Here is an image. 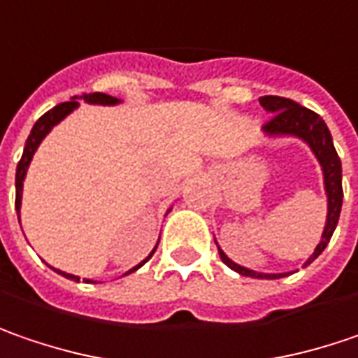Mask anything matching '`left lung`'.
I'll return each instance as SVG.
<instances>
[{
  "mask_svg": "<svg viewBox=\"0 0 358 358\" xmlns=\"http://www.w3.org/2000/svg\"><path fill=\"white\" fill-rule=\"evenodd\" d=\"M259 104L272 113V118L264 124V133L270 136L276 134H294L298 138H302L304 143H308V147L313 149L316 155L322 173H324V189H327V197H329V213H327V225L322 231V240L316 245L314 254L308 258L306 266L313 264L314 259L318 258L324 248L329 245L334 227L338 224L341 217V207H343V169H341V159L336 155V149L332 145V136L327 122L318 117L314 110H308L306 106H300L298 102L290 99H282V96H262ZM220 258L227 268H231L234 272H238L241 276L250 278H262V280H276V278H284L288 274H262V272H254L248 270L240 264L231 262L222 252V248L217 245Z\"/></svg>",
  "mask_w": 358,
  "mask_h": 358,
  "instance_id": "obj_1",
  "label": "left lung"
}]
</instances>
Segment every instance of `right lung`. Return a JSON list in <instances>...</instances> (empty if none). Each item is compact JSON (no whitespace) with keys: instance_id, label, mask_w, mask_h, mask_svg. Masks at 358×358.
<instances>
[{"instance_id":"1","label":"right lung","mask_w":358,"mask_h":358,"mask_svg":"<svg viewBox=\"0 0 358 358\" xmlns=\"http://www.w3.org/2000/svg\"><path fill=\"white\" fill-rule=\"evenodd\" d=\"M78 96H74L72 100H68V102H60L58 106H54L52 110H48L45 115H42V117L38 118V122L34 124V129H31V133H29V136H27L26 141V147H24V155H22V159H20V163H17V171H15V209H17V217H20V206H22V189H24V179H26V173H27V165H29V161H31V157H34V152H36V149L40 147V143L44 141V136L60 120H62L64 117H68L76 106H78ZM82 99L86 100V102H90V104H117V102H120L118 99H115V96H108V94H102V92H94V94H84ZM157 250V248H155ZM155 250L151 252V256L155 254ZM151 256L147 259H143L138 266H134L133 270H129L127 274H131V272H134V270H138L145 262H149L151 259ZM58 274H62L64 278H70V280H74V282H78L80 278L78 276H72V274H66V272H60V270H56ZM124 274V276H127ZM86 282H90V280H86Z\"/></svg>"}]
</instances>
